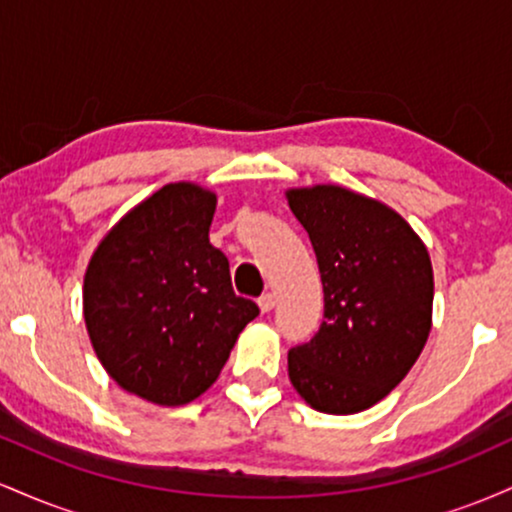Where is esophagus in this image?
I'll return each mask as SVG.
<instances>
[{
    "label": "esophagus",
    "instance_id": "1",
    "mask_svg": "<svg viewBox=\"0 0 512 512\" xmlns=\"http://www.w3.org/2000/svg\"><path fill=\"white\" fill-rule=\"evenodd\" d=\"M257 305H260V310H262V313H269V310H272L274 305H276V298H274V293H264V296L260 298V301H257Z\"/></svg>",
    "mask_w": 512,
    "mask_h": 512
}]
</instances>
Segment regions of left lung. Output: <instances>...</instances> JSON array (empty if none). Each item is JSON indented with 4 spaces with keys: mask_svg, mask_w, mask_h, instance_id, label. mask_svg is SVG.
Here are the masks:
<instances>
[{
    "mask_svg": "<svg viewBox=\"0 0 512 512\" xmlns=\"http://www.w3.org/2000/svg\"><path fill=\"white\" fill-rule=\"evenodd\" d=\"M325 289V322L289 351V380L325 414H358L390 395L433 325V267L424 240L395 209L349 187H289Z\"/></svg>",
    "mask_w": 512,
    "mask_h": 512,
    "instance_id": "obj_1",
    "label": "left lung"
}]
</instances>
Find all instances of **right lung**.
Instances as JSON below:
<instances>
[{
	"instance_id": "obj_1",
	"label": "right lung",
	"mask_w": 512,
	"mask_h": 512,
	"mask_svg": "<svg viewBox=\"0 0 512 512\" xmlns=\"http://www.w3.org/2000/svg\"><path fill=\"white\" fill-rule=\"evenodd\" d=\"M216 192L163 185L101 238L86 264L84 322L93 351L129 395L182 407L219 380L260 308L233 293L209 243Z\"/></svg>"
}]
</instances>
